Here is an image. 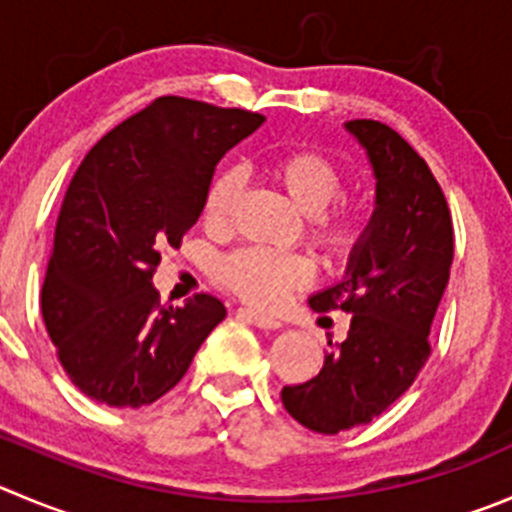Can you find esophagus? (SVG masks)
I'll use <instances>...</instances> for the list:
<instances>
[{
	"mask_svg": "<svg viewBox=\"0 0 512 512\" xmlns=\"http://www.w3.org/2000/svg\"><path fill=\"white\" fill-rule=\"evenodd\" d=\"M238 314H241L243 319L251 321L253 326H259V329H279L281 326L279 319H274V316L269 314H261V311L256 309H238Z\"/></svg>",
	"mask_w": 512,
	"mask_h": 512,
	"instance_id": "1",
	"label": "esophagus"
}]
</instances>
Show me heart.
Returning a JSON list of instances; mask_svg holds the SVG:
<instances>
[{
	"label": "heart",
	"mask_w": 512,
	"mask_h": 512,
	"mask_svg": "<svg viewBox=\"0 0 512 512\" xmlns=\"http://www.w3.org/2000/svg\"><path fill=\"white\" fill-rule=\"evenodd\" d=\"M271 175L311 216L309 233L321 256L329 261L352 259L364 246L372 228L369 211L357 201L339 198L344 193V173L332 158L314 148H291L271 160ZM243 191V170L226 165L216 170L203 196V218L208 226H223ZM218 284L251 304H274L286 291L311 279V266L296 253H276L259 246L236 248L216 261Z\"/></svg>",
	"instance_id": "obj_1"
}]
</instances>
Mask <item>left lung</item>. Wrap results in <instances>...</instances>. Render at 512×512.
I'll return each instance as SVG.
<instances>
[{
	"mask_svg": "<svg viewBox=\"0 0 512 512\" xmlns=\"http://www.w3.org/2000/svg\"><path fill=\"white\" fill-rule=\"evenodd\" d=\"M377 175V208L344 281L309 299L314 311L352 314L349 337L324 367L281 389L286 412L309 430L337 435L369 425L397 402L430 359V326L450 281L455 228L430 165L389 125L349 120Z\"/></svg>",
	"mask_w": 512,
	"mask_h": 512,
	"instance_id": "8db88e82",
	"label": "left lung"
}]
</instances>
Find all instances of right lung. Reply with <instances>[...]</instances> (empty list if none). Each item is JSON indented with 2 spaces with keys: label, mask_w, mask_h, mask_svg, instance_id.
I'll list each match as a JSON object with an SVG mask.
<instances>
[{
  "label": "right lung",
  "mask_w": 512,
  "mask_h": 512,
  "mask_svg": "<svg viewBox=\"0 0 512 512\" xmlns=\"http://www.w3.org/2000/svg\"><path fill=\"white\" fill-rule=\"evenodd\" d=\"M264 123L241 107L165 95L102 135L62 201L42 319L62 369L107 407H143L183 379L226 316L211 294L160 304V251L203 211L218 160Z\"/></svg>",
  "instance_id": "obj_1"
}]
</instances>
